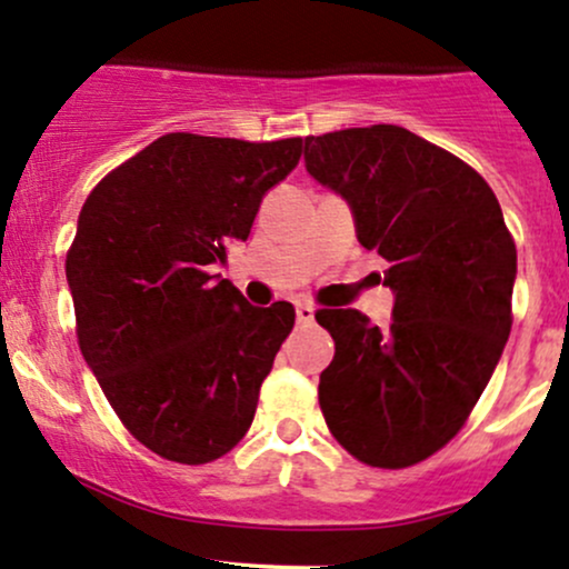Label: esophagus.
Returning <instances> with one entry per match:
<instances>
[{"label": "esophagus", "mask_w": 569, "mask_h": 569, "mask_svg": "<svg viewBox=\"0 0 569 569\" xmlns=\"http://www.w3.org/2000/svg\"><path fill=\"white\" fill-rule=\"evenodd\" d=\"M295 310H297V325H302V327L313 325V319H316L313 305H310V302H297Z\"/></svg>", "instance_id": "34e87169"}]
</instances>
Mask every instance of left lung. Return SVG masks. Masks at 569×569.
<instances>
[{
    "instance_id": "obj_1",
    "label": "left lung",
    "mask_w": 569,
    "mask_h": 569,
    "mask_svg": "<svg viewBox=\"0 0 569 569\" xmlns=\"http://www.w3.org/2000/svg\"><path fill=\"white\" fill-rule=\"evenodd\" d=\"M305 169L349 204L395 295L387 330L355 308L316 313L335 340L321 415L362 463H420L458 433L501 360L516 242L486 179L398 124L308 136Z\"/></svg>"
}]
</instances>
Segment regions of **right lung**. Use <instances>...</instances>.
<instances>
[{
  "label": "right lung",
  "mask_w": 569,
  "mask_h": 569,
  "mask_svg": "<svg viewBox=\"0 0 569 569\" xmlns=\"http://www.w3.org/2000/svg\"><path fill=\"white\" fill-rule=\"evenodd\" d=\"M302 139L169 133L81 207L64 261L79 346L124 428L177 463H209L248 433L295 308H256L220 274Z\"/></svg>",
  "instance_id": "right-lung-1"
}]
</instances>
